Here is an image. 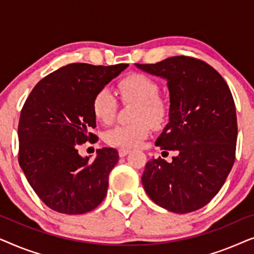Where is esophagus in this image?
<instances>
[{
  "instance_id": "34e87169",
  "label": "esophagus",
  "mask_w": 254,
  "mask_h": 254,
  "mask_svg": "<svg viewBox=\"0 0 254 254\" xmlns=\"http://www.w3.org/2000/svg\"><path fill=\"white\" fill-rule=\"evenodd\" d=\"M129 151H130L129 149H127V148H120L119 150H118V152H119L120 157H125V156H126Z\"/></svg>"
}]
</instances>
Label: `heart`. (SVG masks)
<instances>
[{
	"mask_svg": "<svg viewBox=\"0 0 254 254\" xmlns=\"http://www.w3.org/2000/svg\"><path fill=\"white\" fill-rule=\"evenodd\" d=\"M119 95L124 102H136L134 120L131 125H118L104 135L107 144L120 148H135L150 133V124L158 127L164 123L168 106L158 96V83L150 76L134 72L127 75L118 84ZM118 110V100L109 89H100L92 100V111L97 120L111 124Z\"/></svg>",
	"mask_w": 254,
	"mask_h": 254,
	"instance_id": "b5f03b06",
	"label": "heart"
}]
</instances>
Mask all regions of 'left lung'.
<instances>
[{
    "label": "left lung",
    "mask_w": 254,
    "mask_h": 254,
    "mask_svg": "<svg viewBox=\"0 0 254 254\" xmlns=\"http://www.w3.org/2000/svg\"><path fill=\"white\" fill-rule=\"evenodd\" d=\"M136 67L168 81L169 124L156 140L176 151L145 164L142 184L156 204L172 213L197 210L216 195L236 158L237 116L231 91L215 69L190 57Z\"/></svg>",
    "instance_id": "1"
}]
</instances>
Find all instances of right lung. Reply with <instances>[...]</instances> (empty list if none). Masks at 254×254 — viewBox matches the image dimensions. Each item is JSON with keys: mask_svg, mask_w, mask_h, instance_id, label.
Listing matches in <instances>:
<instances>
[{"mask_svg": "<svg viewBox=\"0 0 254 254\" xmlns=\"http://www.w3.org/2000/svg\"><path fill=\"white\" fill-rule=\"evenodd\" d=\"M128 64H70L38 82L18 124V162L40 200L58 213L84 214L104 200L109 176L119 161L114 148L97 150L95 161L77 147L97 136L93 97Z\"/></svg>", "mask_w": 254, "mask_h": 254, "instance_id": "right-lung-1", "label": "right lung"}]
</instances>
